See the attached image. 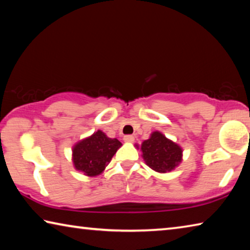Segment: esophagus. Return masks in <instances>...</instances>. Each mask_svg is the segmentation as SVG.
<instances>
[{
    "mask_svg": "<svg viewBox=\"0 0 250 250\" xmlns=\"http://www.w3.org/2000/svg\"><path fill=\"white\" fill-rule=\"evenodd\" d=\"M124 140L126 143H132L134 141V138H133V135H125V137L124 138Z\"/></svg>",
    "mask_w": 250,
    "mask_h": 250,
    "instance_id": "1",
    "label": "esophagus"
}]
</instances>
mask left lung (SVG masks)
<instances>
[{"label":"left lung","instance_id":"obj_1","mask_svg":"<svg viewBox=\"0 0 250 250\" xmlns=\"http://www.w3.org/2000/svg\"><path fill=\"white\" fill-rule=\"evenodd\" d=\"M137 147L139 149V146ZM140 151L146 166L159 173L173 171L183 160L182 146L160 131L152 132L150 138L141 143Z\"/></svg>","mask_w":250,"mask_h":250}]
</instances>
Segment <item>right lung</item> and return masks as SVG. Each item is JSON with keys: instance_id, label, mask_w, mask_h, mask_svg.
Returning a JSON list of instances; mask_svg holds the SVG:
<instances>
[{"instance_id": "add662e5", "label": "right lung", "mask_w": 250, "mask_h": 250, "mask_svg": "<svg viewBox=\"0 0 250 250\" xmlns=\"http://www.w3.org/2000/svg\"><path fill=\"white\" fill-rule=\"evenodd\" d=\"M121 146L118 139L109 138L101 130L96 131L74 145L71 160L75 170L89 177L100 175Z\"/></svg>"}]
</instances>
